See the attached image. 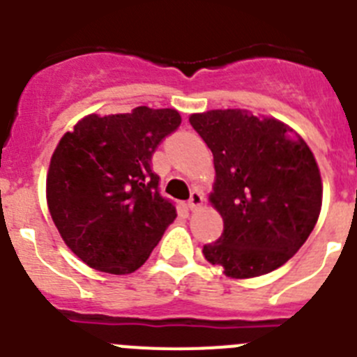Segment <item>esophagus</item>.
Returning <instances> with one entry per match:
<instances>
[{
	"instance_id": "obj_1",
	"label": "esophagus",
	"mask_w": 357,
	"mask_h": 357,
	"mask_svg": "<svg viewBox=\"0 0 357 357\" xmlns=\"http://www.w3.org/2000/svg\"><path fill=\"white\" fill-rule=\"evenodd\" d=\"M202 194L201 192H199V190H194V192H192V195H190V199H188V208L192 209V211H194V209H197L199 206L202 204Z\"/></svg>"
}]
</instances>
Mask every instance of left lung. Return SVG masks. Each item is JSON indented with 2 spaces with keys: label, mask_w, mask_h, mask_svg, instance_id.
Masks as SVG:
<instances>
[{
  "label": "left lung",
  "mask_w": 357,
  "mask_h": 357,
  "mask_svg": "<svg viewBox=\"0 0 357 357\" xmlns=\"http://www.w3.org/2000/svg\"><path fill=\"white\" fill-rule=\"evenodd\" d=\"M211 149L216 181L209 201L224 232L202 248L206 261L232 278H254L284 266L308 239L322 204L314 153L278 119L239 109L190 116Z\"/></svg>",
  "instance_id": "obj_1"
}]
</instances>
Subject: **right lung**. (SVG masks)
I'll list each match as a JSON object with an SVG mask.
<instances>
[{
  "mask_svg": "<svg viewBox=\"0 0 357 357\" xmlns=\"http://www.w3.org/2000/svg\"><path fill=\"white\" fill-rule=\"evenodd\" d=\"M179 125L174 109L135 107L86 116L61 137L47 174L49 211L66 246L89 268L133 273L176 220L151 158Z\"/></svg>",
  "mask_w": 357,
  "mask_h": 357,
  "instance_id": "right-lung-1",
  "label": "right lung"
}]
</instances>
